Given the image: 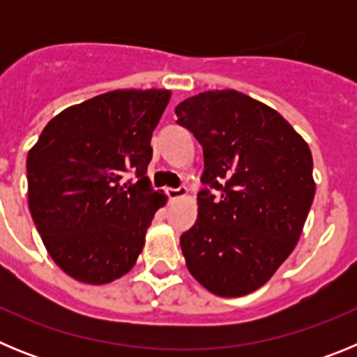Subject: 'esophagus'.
Instances as JSON below:
<instances>
[{"label":"esophagus","instance_id":"obj_1","mask_svg":"<svg viewBox=\"0 0 357 357\" xmlns=\"http://www.w3.org/2000/svg\"><path fill=\"white\" fill-rule=\"evenodd\" d=\"M166 195H168L169 200H178V198H184L185 195H188V188H184V185H181V188H168L166 189Z\"/></svg>","mask_w":357,"mask_h":357}]
</instances>
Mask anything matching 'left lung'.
Returning <instances> with one entry per match:
<instances>
[{
    "mask_svg": "<svg viewBox=\"0 0 357 357\" xmlns=\"http://www.w3.org/2000/svg\"><path fill=\"white\" fill-rule=\"evenodd\" d=\"M204 148L197 222L181 236L189 273L218 296L255 291L284 263L314 198L313 155L272 107L234 89L206 91L175 107Z\"/></svg>",
    "mask_w": 357,
    "mask_h": 357,
    "instance_id": "obj_1",
    "label": "left lung"
}]
</instances>
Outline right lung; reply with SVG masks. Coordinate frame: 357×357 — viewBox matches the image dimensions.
Wrapping results in <instances>:
<instances>
[{"label": "right lung", "mask_w": 357, "mask_h": 357, "mask_svg": "<svg viewBox=\"0 0 357 357\" xmlns=\"http://www.w3.org/2000/svg\"><path fill=\"white\" fill-rule=\"evenodd\" d=\"M172 91L116 89L71 105L44 127L26 157L28 207L50 257L84 284L134 268L168 197L146 176L151 132ZM132 172L135 183H125Z\"/></svg>", "instance_id": "1"}]
</instances>
